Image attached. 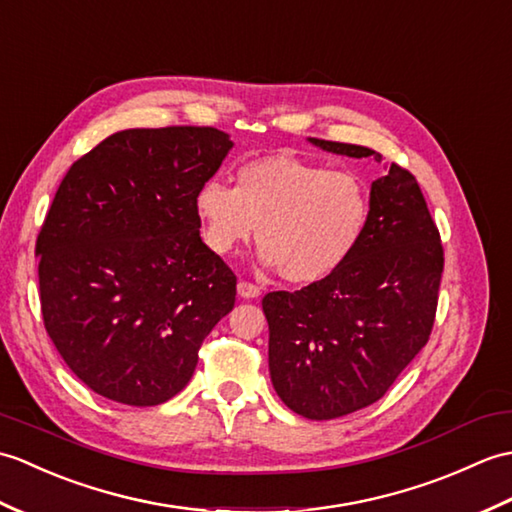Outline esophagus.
Returning <instances> with one entry per match:
<instances>
[{"mask_svg":"<svg viewBox=\"0 0 512 512\" xmlns=\"http://www.w3.org/2000/svg\"><path fill=\"white\" fill-rule=\"evenodd\" d=\"M236 289H238V295H241V298H245V300H254L260 295V287L252 285V282H247V280H238Z\"/></svg>","mask_w":512,"mask_h":512,"instance_id":"1","label":"esophagus"}]
</instances>
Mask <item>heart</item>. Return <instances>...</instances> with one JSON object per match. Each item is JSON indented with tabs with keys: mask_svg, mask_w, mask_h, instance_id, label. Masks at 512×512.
<instances>
[{
	"mask_svg": "<svg viewBox=\"0 0 512 512\" xmlns=\"http://www.w3.org/2000/svg\"><path fill=\"white\" fill-rule=\"evenodd\" d=\"M195 212L214 254H232L258 227L265 263L293 285H311L355 256L372 201L355 170L271 153L238 166L234 188L221 179L203 181Z\"/></svg>",
	"mask_w": 512,
	"mask_h": 512,
	"instance_id": "heart-1",
	"label": "heart"
}]
</instances>
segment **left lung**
I'll return each mask as SVG.
<instances>
[{
	"label": "left lung",
	"mask_w": 512,
	"mask_h": 512,
	"mask_svg": "<svg viewBox=\"0 0 512 512\" xmlns=\"http://www.w3.org/2000/svg\"><path fill=\"white\" fill-rule=\"evenodd\" d=\"M337 155H381L368 146L309 138ZM372 214L359 249L335 274L263 298L269 374L289 410L331 420L390 390L431 335L445 254L416 177L399 164L372 181Z\"/></svg>",
	"instance_id": "left-lung-1"
}]
</instances>
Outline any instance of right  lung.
<instances>
[{
    "label": "right lung",
    "instance_id": "add662e5",
    "mask_svg": "<svg viewBox=\"0 0 512 512\" xmlns=\"http://www.w3.org/2000/svg\"><path fill=\"white\" fill-rule=\"evenodd\" d=\"M232 146L212 127L118 131L56 190L37 236L43 324L105 399H173L234 309V271L201 241L195 212L199 186Z\"/></svg>",
    "mask_w": 512,
    "mask_h": 512
}]
</instances>
